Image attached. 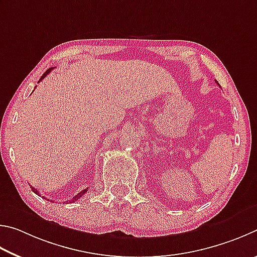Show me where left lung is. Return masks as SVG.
<instances>
[{
	"instance_id": "obj_1",
	"label": "left lung",
	"mask_w": 257,
	"mask_h": 257,
	"mask_svg": "<svg viewBox=\"0 0 257 257\" xmlns=\"http://www.w3.org/2000/svg\"><path fill=\"white\" fill-rule=\"evenodd\" d=\"M215 82H217V84H218V85H220V84L218 83V81H217V80H215Z\"/></svg>"
}]
</instances>
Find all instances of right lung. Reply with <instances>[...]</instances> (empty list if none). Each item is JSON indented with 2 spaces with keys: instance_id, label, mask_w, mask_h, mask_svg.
I'll list each match as a JSON object with an SVG mask.
<instances>
[{
  "instance_id": "1",
  "label": "right lung",
  "mask_w": 257,
  "mask_h": 257,
  "mask_svg": "<svg viewBox=\"0 0 257 257\" xmlns=\"http://www.w3.org/2000/svg\"><path fill=\"white\" fill-rule=\"evenodd\" d=\"M53 70V67H51V69H48L46 72H45V73L42 75V78H40L39 79V82H40V81H42L44 78H45V76H46L48 73H49V72H51ZM31 190H33V192L35 193V194H37V195H39V193H38V191H37V188H34V187H31ZM87 191H88V188H84V190L83 191H81L80 193H78V194H76L74 197H73V200H72L71 202H74V201H78L79 199H80V197L81 196H82V195H84L85 194V193H87ZM40 196V195H39Z\"/></svg>"
}]
</instances>
